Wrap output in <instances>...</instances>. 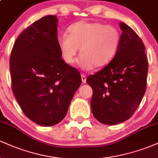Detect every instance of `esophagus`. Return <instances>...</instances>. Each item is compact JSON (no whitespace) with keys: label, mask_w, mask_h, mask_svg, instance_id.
<instances>
[{"label":"esophagus","mask_w":158,"mask_h":158,"mask_svg":"<svg viewBox=\"0 0 158 158\" xmlns=\"http://www.w3.org/2000/svg\"><path fill=\"white\" fill-rule=\"evenodd\" d=\"M81 81H82V83L86 82V76H85V74H81Z\"/></svg>","instance_id":"1"}]
</instances>
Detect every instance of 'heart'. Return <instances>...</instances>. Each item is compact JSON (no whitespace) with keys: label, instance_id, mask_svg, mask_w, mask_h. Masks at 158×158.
<instances>
[{"label":"heart","instance_id":"heart-1","mask_svg":"<svg viewBox=\"0 0 158 158\" xmlns=\"http://www.w3.org/2000/svg\"><path fill=\"white\" fill-rule=\"evenodd\" d=\"M120 33L115 27L96 21H79L68 30V35H61L58 45L67 64L75 61L79 48V64L89 70L109 63L118 49Z\"/></svg>","mask_w":158,"mask_h":158}]
</instances>
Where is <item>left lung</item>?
Masks as SVG:
<instances>
[{
  "mask_svg": "<svg viewBox=\"0 0 158 158\" xmlns=\"http://www.w3.org/2000/svg\"><path fill=\"white\" fill-rule=\"evenodd\" d=\"M119 26L123 32L113 59L86 80L93 90L90 107L94 117L106 125L129 119L146 89L148 60L143 41L125 23Z\"/></svg>",
  "mask_w": 158,
  "mask_h": 158,
  "instance_id": "obj_1",
  "label": "left lung"
}]
</instances>
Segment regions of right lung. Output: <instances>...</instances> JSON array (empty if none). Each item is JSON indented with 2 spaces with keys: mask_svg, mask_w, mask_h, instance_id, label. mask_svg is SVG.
Here are the masks:
<instances>
[{
  "mask_svg": "<svg viewBox=\"0 0 158 158\" xmlns=\"http://www.w3.org/2000/svg\"><path fill=\"white\" fill-rule=\"evenodd\" d=\"M56 15H47L20 34L11 52L12 89L23 114L42 126L61 122L81 79L64 62L58 45Z\"/></svg>",
  "mask_w": 158,
  "mask_h": 158,
  "instance_id": "1",
  "label": "right lung"
}]
</instances>
